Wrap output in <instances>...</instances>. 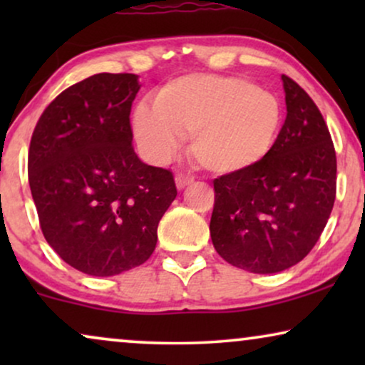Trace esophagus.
Segmentation results:
<instances>
[{
    "label": "esophagus",
    "mask_w": 365,
    "mask_h": 365,
    "mask_svg": "<svg viewBox=\"0 0 365 365\" xmlns=\"http://www.w3.org/2000/svg\"><path fill=\"white\" fill-rule=\"evenodd\" d=\"M192 182V178L186 176V174H178L176 176V186L178 189H184L186 186H189V184Z\"/></svg>",
    "instance_id": "1"
}]
</instances>
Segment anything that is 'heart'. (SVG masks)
<instances>
[{
  "label": "heart",
  "instance_id": "obj_1",
  "mask_svg": "<svg viewBox=\"0 0 365 365\" xmlns=\"http://www.w3.org/2000/svg\"><path fill=\"white\" fill-rule=\"evenodd\" d=\"M282 126L276 94L237 76L187 74L159 89L154 108L139 106L133 131L154 161H168L191 136V156L212 174H237L271 153Z\"/></svg>",
  "mask_w": 365,
  "mask_h": 365
}]
</instances>
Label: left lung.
Segmentation results:
<instances>
[{
    "label": "left lung",
    "mask_w": 365,
    "mask_h": 365,
    "mask_svg": "<svg viewBox=\"0 0 365 365\" xmlns=\"http://www.w3.org/2000/svg\"><path fill=\"white\" fill-rule=\"evenodd\" d=\"M287 116L257 166L214 179L211 239L224 261L274 274L301 262L336 201V149L312 98L286 74Z\"/></svg>",
    "instance_id": "8db88e82"
}]
</instances>
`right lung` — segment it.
<instances>
[{
    "mask_svg": "<svg viewBox=\"0 0 365 365\" xmlns=\"http://www.w3.org/2000/svg\"><path fill=\"white\" fill-rule=\"evenodd\" d=\"M131 73H99L53 99L34 128L28 181L39 226L59 257L89 276L146 262L178 189L169 169L144 164L129 114Z\"/></svg>",
    "mask_w": 365,
    "mask_h": 365,
    "instance_id": "1",
    "label": "right lung"
}]
</instances>
